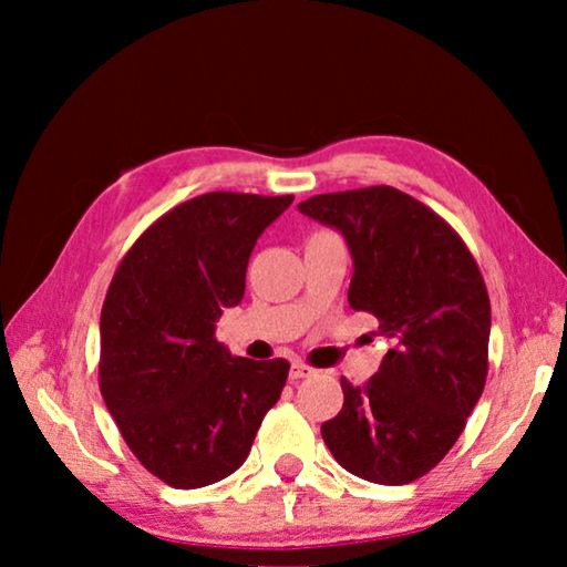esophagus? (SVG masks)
I'll list each match as a JSON object with an SVG mask.
<instances>
[{
	"mask_svg": "<svg viewBox=\"0 0 567 567\" xmlns=\"http://www.w3.org/2000/svg\"><path fill=\"white\" fill-rule=\"evenodd\" d=\"M310 375H315V368H310V364L302 362V360H292V364H290V378L292 380L310 378Z\"/></svg>",
	"mask_w": 567,
	"mask_h": 567,
	"instance_id": "esophagus-1",
	"label": "esophagus"
}]
</instances>
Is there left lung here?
I'll return each mask as SVG.
<instances>
[{
	"label": "left lung",
	"mask_w": 567,
	"mask_h": 567,
	"mask_svg": "<svg viewBox=\"0 0 567 567\" xmlns=\"http://www.w3.org/2000/svg\"><path fill=\"white\" fill-rule=\"evenodd\" d=\"M300 213L340 229L352 252L348 300L392 342L364 385L322 422L332 457L362 480L405 485L430 473L483 395L491 297L475 257L420 199L378 185L315 195Z\"/></svg>",
	"instance_id": "left-lung-1"
}]
</instances>
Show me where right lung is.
I'll list each match as a JSON object with an SVG mask.
<instances>
[{
	"instance_id": "1",
	"label": "right lung",
	"mask_w": 567,
	"mask_h": 567,
	"mask_svg": "<svg viewBox=\"0 0 567 567\" xmlns=\"http://www.w3.org/2000/svg\"><path fill=\"white\" fill-rule=\"evenodd\" d=\"M292 199H187L137 237L110 282L100 318L104 405L134 457L179 491L233 475L280 400L290 362L233 358L215 322L243 300L257 237Z\"/></svg>"
}]
</instances>
